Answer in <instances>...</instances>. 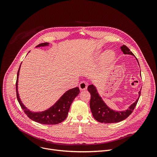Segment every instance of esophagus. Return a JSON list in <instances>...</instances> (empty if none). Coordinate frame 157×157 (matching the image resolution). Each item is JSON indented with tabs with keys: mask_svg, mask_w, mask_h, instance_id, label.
I'll list each match as a JSON object with an SVG mask.
<instances>
[{
	"mask_svg": "<svg viewBox=\"0 0 157 157\" xmlns=\"http://www.w3.org/2000/svg\"><path fill=\"white\" fill-rule=\"evenodd\" d=\"M79 88L81 90H86L87 88V84L85 83V82L82 81L79 83Z\"/></svg>",
	"mask_w": 157,
	"mask_h": 157,
	"instance_id": "obj_1",
	"label": "esophagus"
}]
</instances>
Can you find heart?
<instances>
[{"instance_id": "obj_1", "label": "heart", "mask_w": 157, "mask_h": 157, "mask_svg": "<svg viewBox=\"0 0 157 157\" xmlns=\"http://www.w3.org/2000/svg\"><path fill=\"white\" fill-rule=\"evenodd\" d=\"M105 59L106 60L109 61V62H111L114 60V53H113V52L112 51H109L105 53Z\"/></svg>"}]
</instances>
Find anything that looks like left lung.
<instances>
[{
  "label": "left lung",
  "instance_id": "8db88e82",
  "mask_svg": "<svg viewBox=\"0 0 157 157\" xmlns=\"http://www.w3.org/2000/svg\"><path fill=\"white\" fill-rule=\"evenodd\" d=\"M121 49L123 53L125 55L127 54L134 56L132 52H130V49L125 45H123L121 46ZM136 60L139 63L137 59ZM88 90L90 95H91V98H90V107L93 114V117L98 122L105 123L120 122L128 117L129 115L131 114V113L134 111L139 101L140 95H141V91H139V97L137 98V99L135 102L130 105L128 109L127 110L123 111H116L110 109L105 104V102L102 99L101 97L97 92L96 87L94 85H89L88 86Z\"/></svg>",
  "mask_w": 157,
  "mask_h": 157
}]
</instances>
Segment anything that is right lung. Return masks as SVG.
I'll return each mask as SVG.
<instances>
[{
    "mask_svg": "<svg viewBox=\"0 0 157 157\" xmlns=\"http://www.w3.org/2000/svg\"><path fill=\"white\" fill-rule=\"evenodd\" d=\"M48 45V43H44L39 44L36 47L46 46ZM20 67L17 73V79H16V96H17V99L21 108H22L25 113L27 115V117L33 121L45 125H56L65 120L67 117L72 102H73L75 97H76V96H78V95L80 92L79 88L76 87L67 90L59 98V101L48 109L42 112H32L23 105L20 100L18 94V83Z\"/></svg>",
    "mask_w": 157,
    "mask_h": 157,
    "instance_id": "right-lung-1",
    "label": "right lung"
}]
</instances>
